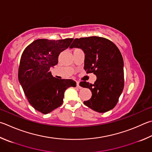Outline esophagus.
<instances>
[{"mask_svg": "<svg viewBox=\"0 0 152 152\" xmlns=\"http://www.w3.org/2000/svg\"><path fill=\"white\" fill-rule=\"evenodd\" d=\"M76 86L77 88H78V89H81L82 87L80 86V84H79V82H76Z\"/></svg>", "mask_w": 152, "mask_h": 152, "instance_id": "1", "label": "esophagus"}]
</instances>
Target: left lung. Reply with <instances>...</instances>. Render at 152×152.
I'll list each match as a JSON object with an SVG mask.
<instances>
[{
  "label": "left lung",
  "mask_w": 152,
  "mask_h": 152,
  "mask_svg": "<svg viewBox=\"0 0 152 152\" xmlns=\"http://www.w3.org/2000/svg\"><path fill=\"white\" fill-rule=\"evenodd\" d=\"M70 48L84 51V70L87 73L93 72L97 78L94 84L80 83V86L89 88L92 94L84 104L100 113L114 108L124 86V60L119 49L112 41L98 37L76 38Z\"/></svg>",
  "instance_id": "obj_1"
}]
</instances>
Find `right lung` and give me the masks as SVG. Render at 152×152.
<instances>
[{"instance_id": "right-lung-1", "label": "right lung", "mask_w": 152, "mask_h": 152, "mask_svg": "<svg viewBox=\"0 0 152 152\" xmlns=\"http://www.w3.org/2000/svg\"><path fill=\"white\" fill-rule=\"evenodd\" d=\"M73 38L50 40L38 39L22 54L18 80L30 105L42 114H48L63 103L65 90L76 87L70 79H57L50 69L58 62L60 52L68 48Z\"/></svg>"}]
</instances>
